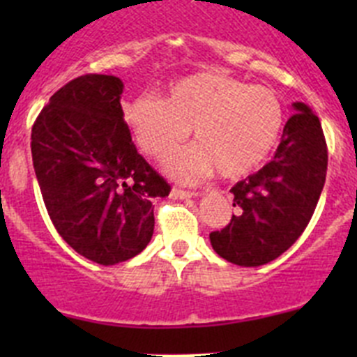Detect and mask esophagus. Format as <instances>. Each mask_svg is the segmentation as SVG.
Masks as SVG:
<instances>
[{
    "label": "esophagus",
    "mask_w": 357,
    "mask_h": 357,
    "mask_svg": "<svg viewBox=\"0 0 357 357\" xmlns=\"http://www.w3.org/2000/svg\"><path fill=\"white\" fill-rule=\"evenodd\" d=\"M169 197L176 198V200H184V198L197 197V193H193V191H185V189H181V188H173L172 193H169Z\"/></svg>",
    "instance_id": "esophagus-1"
}]
</instances>
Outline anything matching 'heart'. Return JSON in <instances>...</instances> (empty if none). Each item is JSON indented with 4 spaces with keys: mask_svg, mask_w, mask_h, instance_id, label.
Segmentation results:
<instances>
[{
    "mask_svg": "<svg viewBox=\"0 0 357 357\" xmlns=\"http://www.w3.org/2000/svg\"><path fill=\"white\" fill-rule=\"evenodd\" d=\"M123 116L146 153L164 159L193 128L197 143L175 151L166 169L178 181H198L216 169L236 178L255 169L275 148L284 105L275 91L222 73H197L169 85L166 98L139 96Z\"/></svg>",
    "mask_w": 357,
    "mask_h": 357,
    "instance_id": "b5f03b06",
    "label": "heart"
}]
</instances>
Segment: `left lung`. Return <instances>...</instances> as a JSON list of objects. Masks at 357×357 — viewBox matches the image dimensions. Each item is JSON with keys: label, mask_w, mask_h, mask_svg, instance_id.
I'll return each mask as SVG.
<instances>
[{"label": "left lung", "mask_w": 357, "mask_h": 357, "mask_svg": "<svg viewBox=\"0 0 357 357\" xmlns=\"http://www.w3.org/2000/svg\"><path fill=\"white\" fill-rule=\"evenodd\" d=\"M293 109L273 159L230 189L236 214L209 234L214 252L238 266H261L284 254L307 227L326 184L320 119L302 102Z\"/></svg>", "instance_id": "obj_1"}]
</instances>
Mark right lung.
<instances>
[{
    "label": "right lung",
    "mask_w": 357,
    "mask_h": 357,
    "mask_svg": "<svg viewBox=\"0 0 357 357\" xmlns=\"http://www.w3.org/2000/svg\"><path fill=\"white\" fill-rule=\"evenodd\" d=\"M123 82L84 75L56 91L31 127L44 206L75 252L110 266L141 254L153 234V198L169 184L137 153L121 109Z\"/></svg>",
    "instance_id": "1"
}]
</instances>
